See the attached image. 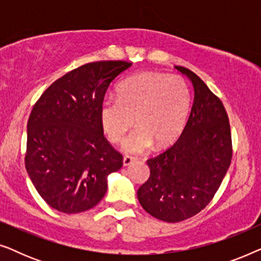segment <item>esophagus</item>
I'll use <instances>...</instances> for the list:
<instances>
[{"label":"esophagus","instance_id":"1","mask_svg":"<svg viewBox=\"0 0 261 261\" xmlns=\"http://www.w3.org/2000/svg\"><path fill=\"white\" fill-rule=\"evenodd\" d=\"M134 160H135V158H133V156H130V155H124V156H123V165H124V166L130 165V164L133 163Z\"/></svg>","mask_w":261,"mask_h":261}]
</instances>
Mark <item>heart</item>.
<instances>
[{"label":"heart","instance_id":"obj_1","mask_svg":"<svg viewBox=\"0 0 261 261\" xmlns=\"http://www.w3.org/2000/svg\"><path fill=\"white\" fill-rule=\"evenodd\" d=\"M190 90L177 74L140 72L128 76L116 87V98L106 97L99 106V122L112 142L124 139L122 149L142 153L170 144L183 129L190 112Z\"/></svg>","mask_w":261,"mask_h":261}]
</instances>
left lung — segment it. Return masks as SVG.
Returning a JSON list of instances; mask_svg holds the SVG:
<instances>
[{"label": "left lung", "mask_w": 261, "mask_h": 261, "mask_svg": "<svg viewBox=\"0 0 261 261\" xmlns=\"http://www.w3.org/2000/svg\"><path fill=\"white\" fill-rule=\"evenodd\" d=\"M176 69L194 87L190 116L178 140L147 160L149 178L138 190L142 208L165 222L190 219L209 204L233 153L229 120L221 99L192 71Z\"/></svg>", "instance_id": "1"}]
</instances>
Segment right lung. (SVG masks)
I'll return each instance as SVG.
<instances>
[{"label": "right lung", "mask_w": 261, "mask_h": 261, "mask_svg": "<svg viewBox=\"0 0 261 261\" xmlns=\"http://www.w3.org/2000/svg\"><path fill=\"white\" fill-rule=\"evenodd\" d=\"M130 66L123 60L82 65L49 85L32 109L24 165L53 209H91L106 195L108 174L122 166V154L103 134L99 106L109 84Z\"/></svg>", "instance_id": "1"}]
</instances>
